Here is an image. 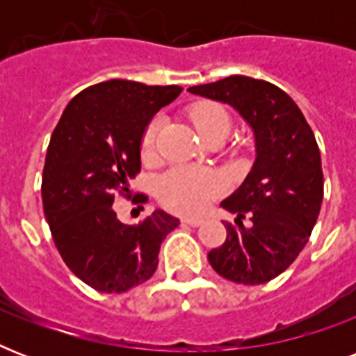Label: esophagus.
Here are the masks:
<instances>
[{
	"instance_id": "obj_1",
	"label": "esophagus",
	"mask_w": 356,
	"mask_h": 356,
	"mask_svg": "<svg viewBox=\"0 0 356 356\" xmlns=\"http://www.w3.org/2000/svg\"><path fill=\"white\" fill-rule=\"evenodd\" d=\"M183 223L184 225H190V227H200L201 223H203V220H201V218H184Z\"/></svg>"
}]
</instances>
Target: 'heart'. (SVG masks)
<instances>
[{
  "label": "heart",
  "mask_w": 356,
  "mask_h": 356,
  "mask_svg": "<svg viewBox=\"0 0 356 356\" xmlns=\"http://www.w3.org/2000/svg\"><path fill=\"white\" fill-rule=\"evenodd\" d=\"M192 120L201 136L216 131L229 129V116L222 107L214 103H200L192 108ZM159 133V120L147 125L142 140L144 156L153 155L155 138ZM222 192V181L209 170L194 166H175L166 172L156 183V195L164 207L181 214H194Z\"/></svg>",
  "instance_id": "obj_1"
}]
</instances>
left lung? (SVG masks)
Wrapping results in <instances>:
<instances>
[{"label": "left lung", "instance_id": "obj_1", "mask_svg": "<svg viewBox=\"0 0 356 356\" xmlns=\"http://www.w3.org/2000/svg\"><path fill=\"white\" fill-rule=\"evenodd\" d=\"M188 92L234 108L254 140L253 166L222 201L238 227L225 223L227 238L209 262L233 282L271 281L298 259L320 214L323 172L314 133L292 97L268 81L231 75ZM245 213L251 228L241 223Z\"/></svg>", "mask_w": 356, "mask_h": 356}]
</instances>
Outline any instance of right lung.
<instances>
[{
	"label": "right lung",
	"mask_w": 356,
	"mask_h": 356,
	"mask_svg": "<svg viewBox=\"0 0 356 356\" xmlns=\"http://www.w3.org/2000/svg\"><path fill=\"white\" fill-rule=\"evenodd\" d=\"M181 86L111 79L68 103L47 147L42 201L53 242L70 270L97 292L122 293L147 281L179 220L156 209L140 225L122 223L114 194L140 172L145 127Z\"/></svg>",
	"instance_id": "1"
}]
</instances>
